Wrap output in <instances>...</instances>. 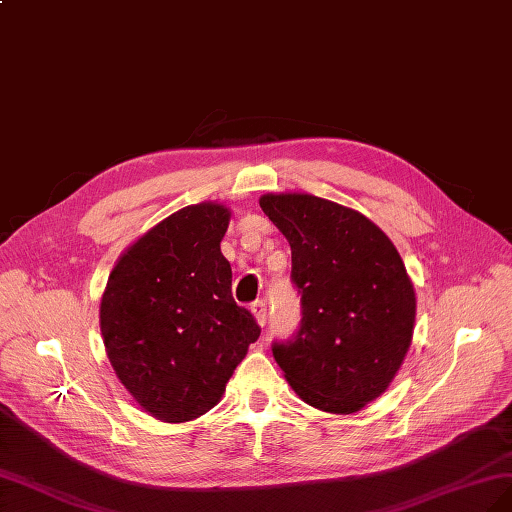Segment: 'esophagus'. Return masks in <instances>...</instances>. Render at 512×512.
Returning a JSON list of instances; mask_svg holds the SVG:
<instances>
[{"instance_id":"34e87169","label":"esophagus","mask_w":512,"mask_h":512,"mask_svg":"<svg viewBox=\"0 0 512 512\" xmlns=\"http://www.w3.org/2000/svg\"><path fill=\"white\" fill-rule=\"evenodd\" d=\"M252 313H254V317H256V322L260 324V326H264V324H267V305H264V301H254L252 303Z\"/></svg>"}]
</instances>
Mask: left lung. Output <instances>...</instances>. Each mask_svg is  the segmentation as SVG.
<instances>
[{
    "instance_id": "obj_1",
    "label": "left lung",
    "mask_w": 512,
    "mask_h": 512,
    "mask_svg": "<svg viewBox=\"0 0 512 512\" xmlns=\"http://www.w3.org/2000/svg\"><path fill=\"white\" fill-rule=\"evenodd\" d=\"M286 235L301 322L273 358L292 390L328 413H356L381 396L407 356L415 292L404 262L358 211L313 195H264Z\"/></svg>"
}]
</instances>
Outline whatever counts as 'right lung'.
Returning <instances> with one entry per match:
<instances>
[{
	"label": "right lung",
	"mask_w": 512,
	"mask_h": 512,
	"mask_svg": "<svg viewBox=\"0 0 512 512\" xmlns=\"http://www.w3.org/2000/svg\"><path fill=\"white\" fill-rule=\"evenodd\" d=\"M228 209L190 205L120 256L101 298V334L120 383L150 415L182 424L224 394L256 317L233 298L220 252Z\"/></svg>",
	"instance_id": "right-lung-1"
}]
</instances>
